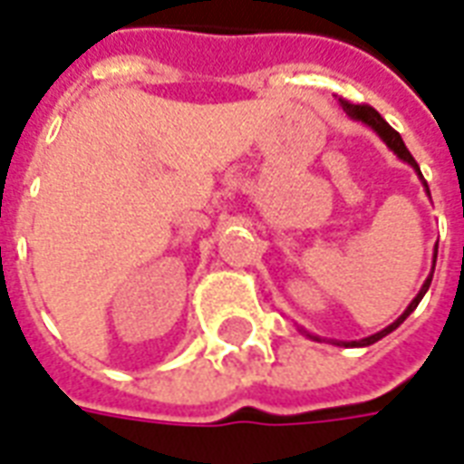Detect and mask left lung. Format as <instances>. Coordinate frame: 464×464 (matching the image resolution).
<instances>
[{"instance_id":"8db88e82","label":"left lung","mask_w":464,"mask_h":464,"mask_svg":"<svg viewBox=\"0 0 464 464\" xmlns=\"http://www.w3.org/2000/svg\"><path fill=\"white\" fill-rule=\"evenodd\" d=\"M339 102H342V108H344V112H346V115H349V118L356 120V122H363V125H366V127H372L373 132H376V135H379L381 140L386 142V147H389L391 152L396 154L398 160H403V162H406V164H411V167H413V169L418 171V177H420V181H423L425 191H428V184H425L423 174H420V167L415 164V160H413V157H411V152H408V150H406V145H403V140H401V135H398L396 130H393V127H391L389 122H386V120L381 118L379 112H376V110H373L372 105H354V102H349V101H339ZM428 194H430V191H428ZM435 258H438V246H435V253H433V267H430V276L425 277L423 287L418 290V295H415L413 300H411V304H408L406 310H403V314H401V317H398L396 322H391V324L386 329H381V332H376V334H372V337L359 339V342H332V344H339V346H369V344H373V342H379V339L386 337V334H391V332H393V329H396V327H401V324L406 322L408 314H411V312H413L415 307H418V302L423 300V295L428 293V287H430V280H433V273H435ZM300 332H302V334H307V337H310V339H314V342H322V339H319V337L310 334L307 329L300 327Z\"/></svg>"}]
</instances>
